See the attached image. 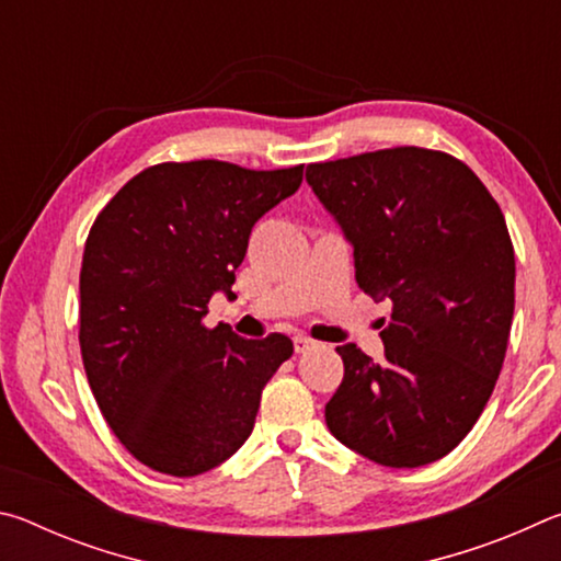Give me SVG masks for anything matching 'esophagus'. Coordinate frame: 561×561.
I'll return each mask as SVG.
<instances>
[{"label":"esophagus","mask_w":561,"mask_h":561,"mask_svg":"<svg viewBox=\"0 0 561 561\" xmlns=\"http://www.w3.org/2000/svg\"><path fill=\"white\" fill-rule=\"evenodd\" d=\"M314 346H317L314 339H309V336H304V334L294 336V348H297V354H304V351H309V348H314Z\"/></svg>","instance_id":"esophagus-1"}]
</instances>
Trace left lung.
I'll return each mask as SVG.
<instances>
[{
  "label": "left lung",
  "instance_id": "1",
  "mask_svg": "<svg viewBox=\"0 0 561 561\" xmlns=\"http://www.w3.org/2000/svg\"><path fill=\"white\" fill-rule=\"evenodd\" d=\"M307 183L354 247L358 287L393 307L381 360L336 346L344 381L329 431L386 468L440 460L478 423L505 360V215L458 158L415 146L311 163Z\"/></svg>",
  "mask_w": 561,
  "mask_h": 561
}]
</instances>
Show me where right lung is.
<instances>
[{
    "label": "right lung",
    "mask_w": 561,
    "mask_h": 561,
    "mask_svg": "<svg viewBox=\"0 0 561 561\" xmlns=\"http://www.w3.org/2000/svg\"><path fill=\"white\" fill-rule=\"evenodd\" d=\"M304 165L160 163L93 222L81 264L79 344L103 417L133 458L195 478L242 448L262 388L291 339L203 327L215 291L234 299L252 227L301 185Z\"/></svg>",
    "instance_id": "right-lung-1"
}]
</instances>
